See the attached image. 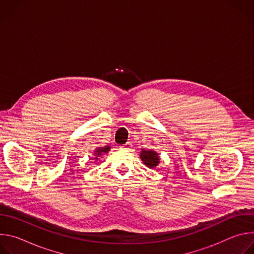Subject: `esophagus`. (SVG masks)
I'll list each match as a JSON object with an SVG mask.
<instances>
[{
	"mask_svg": "<svg viewBox=\"0 0 254 254\" xmlns=\"http://www.w3.org/2000/svg\"><path fill=\"white\" fill-rule=\"evenodd\" d=\"M122 150H131V148H132V143L131 142H129V141H127V142H126L125 144H122V146L120 147Z\"/></svg>",
	"mask_w": 254,
	"mask_h": 254,
	"instance_id": "obj_1",
	"label": "esophagus"
}]
</instances>
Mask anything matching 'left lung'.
I'll use <instances>...</instances> for the list:
<instances>
[{
    "label": "left lung",
    "instance_id": "8db88e82",
    "mask_svg": "<svg viewBox=\"0 0 254 254\" xmlns=\"http://www.w3.org/2000/svg\"><path fill=\"white\" fill-rule=\"evenodd\" d=\"M140 159L149 168H155L159 164V156L152 150H142L140 153Z\"/></svg>",
    "mask_w": 254,
    "mask_h": 254
}]
</instances>
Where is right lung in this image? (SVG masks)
<instances>
[{"label":"right lung","mask_w":254,"mask_h":254,"mask_svg":"<svg viewBox=\"0 0 254 254\" xmlns=\"http://www.w3.org/2000/svg\"><path fill=\"white\" fill-rule=\"evenodd\" d=\"M111 150V148L110 147H105V148H98L94 153H95V159H98V157L100 156V155H102V154H104V153H107L108 151Z\"/></svg>","instance_id":"1"}]
</instances>
